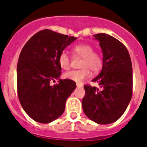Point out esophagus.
Listing matches in <instances>:
<instances>
[{
	"label": "esophagus",
	"mask_w": 147,
	"mask_h": 147,
	"mask_svg": "<svg viewBox=\"0 0 147 147\" xmlns=\"http://www.w3.org/2000/svg\"><path fill=\"white\" fill-rule=\"evenodd\" d=\"M76 86H77V87H78V88H82V84H79V83H77L76 84Z\"/></svg>",
	"instance_id": "1"
}]
</instances>
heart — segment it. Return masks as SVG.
I'll use <instances>...</instances> for the list:
<instances>
[{
  "instance_id": "obj_1",
  "label": "heart",
  "mask_w": 147,
  "mask_h": 147,
  "mask_svg": "<svg viewBox=\"0 0 147 147\" xmlns=\"http://www.w3.org/2000/svg\"><path fill=\"white\" fill-rule=\"evenodd\" d=\"M75 55L82 57L80 67L81 70H72L64 74V78L76 82H82L90 76V71H99L102 67V59L98 53L94 51L93 47L88 44H80L73 48ZM59 66L64 70H67L70 67V59L66 51H61L58 59Z\"/></svg>"
}]
</instances>
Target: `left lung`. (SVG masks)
I'll return each mask as SVG.
<instances>
[{"mask_svg": "<svg viewBox=\"0 0 147 147\" xmlns=\"http://www.w3.org/2000/svg\"><path fill=\"white\" fill-rule=\"evenodd\" d=\"M93 37L99 41L102 69L92 81L100 88L84 86L82 109L86 116L98 124L116 122L126 111L133 94V68L125 45L107 34Z\"/></svg>", "mask_w": 147, "mask_h": 147, "instance_id": "left-lung-1", "label": "left lung"}]
</instances>
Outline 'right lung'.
<instances>
[{
    "mask_svg": "<svg viewBox=\"0 0 147 147\" xmlns=\"http://www.w3.org/2000/svg\"><path fill=\"white\" fill-rule=\"evenodd\" d=\"M75 40L76 37L45 29L31 37L21 50L17 66L18 95L25 113L38 123H51L61 116L76 89L75 82L59 78L58 61L61 51ZM55 79L59 83L51 86Z\"/></svg>",
    "mask_w": 147,
    "mask_h": 147,
    "instance_id": "right-lung-1",
    "label": "right lung"
}]
</instances>
